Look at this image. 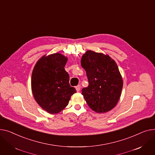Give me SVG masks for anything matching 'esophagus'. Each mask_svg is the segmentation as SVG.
<instances>
[{
    "label": "esophagus",
    "mask_w": 155,
    "mask_h": 155,
    "mask_svg": "<svg viewBox=\"0 0 155 155\" xmlns=\"http://www.w3.org/2000/svg\"><path fill=\"white\" fill-rule=\"evenodd\" d=\"M81 85H78L77 86H76V91L78 92H79V91H80V89H81Z\"/></svg>",
    "instance_id": "obj_1"
}]
</instances>
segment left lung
Instances as JSON below:
<instances>
[{"label":"left lung","mask_w":155,"mask_h":155,"mask_svg":"<svg viewBox=\"0 0 155 155\" xmlns=\"http://www.w3.org/2000/svg\"><path fill=\"white\" fill-rule=\"evenodd\" d=\"M81 64L89 82L82 89L87 105L97 113L110 111L119 101L123 86L117 64L109 55L91 50L83 54Z\"/></svg>","instance_id":"1"}]
</instances>
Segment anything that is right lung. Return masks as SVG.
I'll return each instance as SVG.
<instances>
[{
    "label": "right lung",
    "mask_w": 155,
    "mask_h": 155,
    "mask_svg": "<svg viewBox=\"0 0 155 155\" xmlns=\"http://www.w3.org/2000/svg\"><path fill=\"white\" fill-rule=\"evenodd\" d=\"M68 58L54 53L40 58L34 68L31 89L38 104L50 114L62 111L71 96L76 93L69 84V76L64 67Z\"/></svg>",
    "instance_id": "right-lung-1"
}]
</instances>
